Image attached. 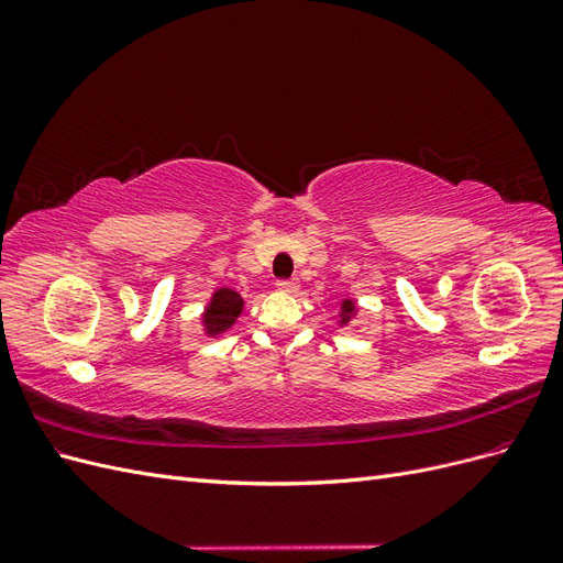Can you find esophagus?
<instances>
[{"instance_id": "esophagus-1", "label": "esophagus", "mask_w": 563, "mask_h": 563, "mask_svg": "<svg viewBox=\"0 0 563 563\" xmlns=\"http://www.w3.org/2000/svg\"><path fill=\"white\" fill-rule=\"evenodd\" d=\"M277 288L282 294H296L298 291V282L296 279H282L277 282Z\"/></svg>"}]
</instances>
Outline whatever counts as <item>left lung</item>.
<instances>
[{"instance_id": "8db88e82", "label": "left lung", "mask_w": 563, "mask_h": 563, "mask_svg": "<svg viewBox=\"0 0 563 563\" xmlns=\"http://www.w3.org/2000/svg\"><path fill=\"white\" fill-rule=\"evenodd\" d=\"M356 314H360V308H356V300L354 298H343L340 300V310H338V327L340 329H347L354 323Z\"/></svg>"}]
</instances>
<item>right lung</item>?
<instances>
[{
	"label": "right lung",
	"mask_w": 563,
	"mask_h": 563,
	"mask_svg": "<svg viewBox=\"0 0 563 563\" xmlns=\"http://www.w3.org/2000/svg\"><path fill=\"white\" fill-rule=\"evenodd\" d=\"M242 310H244V298L236 294L234 288H228V286L216 288L209 302L203 305V312L199 314L201 333L207 338H220L234 327Z\"/></svg>",
	"instance_id": "1"
}]
</instances>
